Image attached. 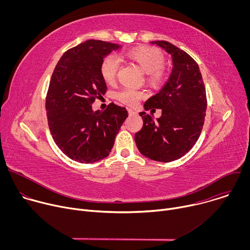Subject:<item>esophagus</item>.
I'll list each match as a JSON object with an SVG mask.
<instances>
[{"label": "esophagus", "instance_id": "1", "mask_svg": "<svg viewBox=\"0 0 250 250\" xmlns=\"http://www.w3.org/2000/svg\"><path fill=\"white\" fill-rule=\"evenodd\" d=\"M127 112H128V115L129 116H134V115H136V112H134L132 109H130V108H128L127 109Z\"/></svg>", "mask_w": 250, "mask_h": 250}]
</instances>
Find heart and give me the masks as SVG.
I'll use <instances>...</instances> for the list:
<instances>
[{
  "label": "heart",
  "mask_w": 250,
  "mask_h": 250,
  "mask_svg": "<svg viewBox=\"0 0 250 250\" xmlns=\"http://www.w3.org/2000/svg\"><path fill=\"white\" fill-rule=\"evenodd\" d=\"M124 55L138 65V67L146 72V81L152 87H158L162 84L165 77V56L164 54L153 47H138L128 50ZM120 68V60L115 55L105 56L101 64L100 73L103 80L106 84H113L117 78ZM145 93L133 88L125 87L116 93V98L129 105L135 104L139 100L145 98Z\"/></svg>",
  "instance_id": "heart-1"
}]
</instances>
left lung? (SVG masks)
<instances>
[{
  "mask_svg": "<svg viewBox=\"0 0 250 250\" xmlns=\"http://www.w3.org/2000/svg\"><path fill=\"white\" fill-rule=\"evenodd\" d=\"M151 43L171 54L173 69L163 88L145 104L146 111L161 109V117L154 121L140 113L144 126L134 140L142 155L170 162L184 156L201 134L207 110L206 88L197 62L187 52L164 41Z\"/></svg>",
  "mask_w": 250,
  "mask_h": 250,
  "instance_id": "left-lung-1",
  "label": "left lung"
}]
</instances>
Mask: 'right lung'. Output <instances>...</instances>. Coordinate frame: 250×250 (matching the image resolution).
<instances>
[{"label":"right lung","mask_w":250,"mask_h":250,"mask_svg":"<svg viewBox=\"0 0 250 250\" xmlns=\"http://www.w3.org/2000/svg\"><path fill=\"white\" fill-rule=\"evenodd\" d=\"M117 43L90 40L68 49L56 64L45 98L50 133L70 159L93 163L108 156L122 125L128 117L114 103L103 112L92 104L106 91L100 67L103 59L119 49Z\"/></svg>","instance_id":"1"}]
</instances>
